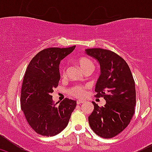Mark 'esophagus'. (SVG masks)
<instances>
[{
  "instance_id": "esophagus-1",
  "label": "esophagus",
  "mask_w": 152,
  "mask_h": 152,
  "mask_svg": "<svg viewBox=\"0 0 152 152\" xmlns=\"http://www.w3.org/2000/svg\"><path fill=\"white\" fill-rule=\"evenodd\" d=\"M83 102H85V101H84V100H81V99H79V100H77L76 103H77V104H80L83 103Z\"/></svg>"
}]
</instances>
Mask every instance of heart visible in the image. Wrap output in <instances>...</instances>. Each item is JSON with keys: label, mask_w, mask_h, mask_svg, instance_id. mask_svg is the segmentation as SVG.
I'll return each instance as SVG.
<instances>
[{"label": "heart", "mask_w": 152, "mask_h": 152, "mask_svg": "<svg viewBox=\"0 0 152 152\" xmlns=\"http://www.w3.org/2000/svg\"><path fill=\"white\" fill-rule=\"evenodd\" d=\"M76 63H77L79 67L83 70V72H85L87 70H89V69H93V67H94L93 62L89 58L85 57V56H81V57L78 58L76 59ZM61 73H62V76L65 74V70L64 67L61 70ZM86 89H87V86L75 85L70 87L67 90V93L70 96H73L74 97L82 98L85 96Z\"/></svg>", "instance_id": "1"}]
</instances>
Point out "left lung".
<instances>
[{
    "instance_id": "1",
    "label": "left lung",
    "mask_w": 152,
    "mask_h": 152,
    "mask_svg": "<svg viewBox=\"0 0 152 152\" xmlns=\"http://www.w3.org/2000/svg\"><path fill=\"white\" fill-rule=\"evenodd\" d=\"M88 55L99 61L101 75L96 85V97H103L104 107L95 102L88 117L89 124L97 135L112 138L129 124L136 104L135 84L129 67L121 56L110 50L89 48Z\"/></svg>"
}]
</instances>
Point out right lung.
<instances>
[{"label": "right lung", "mask_w": 152, "mask_h": 152, "mask_svg": "<svg viewBox=\"0 0 152 152\" xmlns=\"http://www.w3.org/2000/svg\"><path fill=\"white\" fill-rule=\"evenodd\" d=\"M69 48H48L39 51L29 62L21 87L20 105L29 126L42 136H54L67 126L76 102L65 99L53 103L51 93L60 79V61L70 54Z\"/></svg>", "instance_id": "add662e5"}]
</instances>
